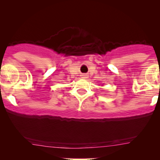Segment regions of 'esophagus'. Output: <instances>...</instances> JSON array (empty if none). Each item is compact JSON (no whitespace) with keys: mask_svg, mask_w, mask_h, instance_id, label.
Masks as SVG:
<instances>
[{"mask_svg":"<svg viewBox=\"0 0 160 160\" xmlns=\"http://www.w3.org/2000/svg\"><path fill=\"white\" fill-rule=\"evenodd\" d=\"M85 76H86V75H85Z\"/></svg>","mask_w":160,"mask_h":160,"instance_id":"obj_1","label":"esophagus"}]
</instances>
